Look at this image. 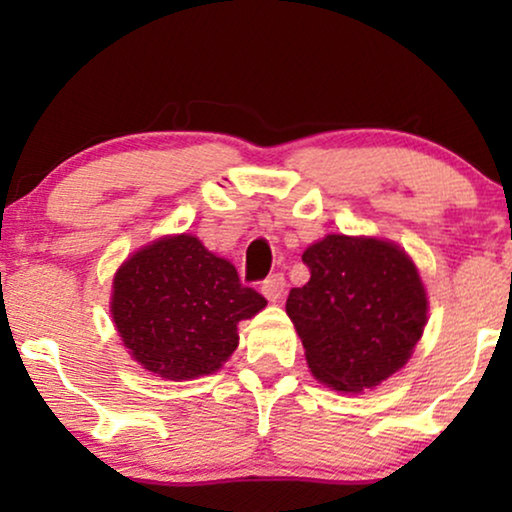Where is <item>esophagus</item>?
I'll return each instance as SVG.
<instances>
[{"mask_svg":"<svg viewBox=\"0 0 512 512\" xmlns=\"http://www.w3.org/2000/svg\"><path fill=\"white\" fill-rule=\"evenodd\" d=\"M284 289H286V279L282 277V275H272V277H268L263 282V286H261V291H263V296L270 300V303H277L279 298L284 296Z\"/></svg>","mask_w":512,"mask_h":512,"instance_id":"34e87169","label":"esophagus"}]
</instances>
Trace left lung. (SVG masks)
Returning a JSON list of instances; mask_svg holds the SVG:
<instances>
[{
  "mask_svg": "<svg viewBox=\"0 0 512 512\" xmlns=\"http://www.w3.org/2000/svg\"><path fill=\"white\" fill-rule=\"evenodd\" d=\"M310 282L291 289L286 314L319 382L359 394L408 363L429 300L415 263L394 242L326 235L305 249Z\"/></svg>",
  "mask_w": 512,
  "mask_h": 512,
  "instance_id": "left-lung-1",
  "label": "left lung"
}]
</instances>
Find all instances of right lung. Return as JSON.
Masks as SVG:
<instances>
[{"label": "right lung", "mask_w": 512, "mask_h": 512, "mask_svg": "<svg viewBox=\"0 0 512 512\" xmlns=\"http://www.w3.org/2000/svg\"><path fill=\"white\" fill-rule=\"evenodd\" d=\"M265 305L233 263L188 233L135 251L111 293V317L132 359L174 382L216 373L237 349V324Z\"/></svg>", "instance_id": "obj_1"}]
</instances>
